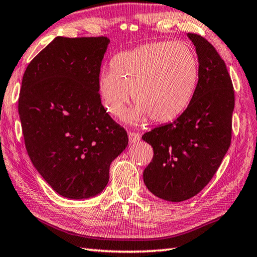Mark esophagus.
Segmentation results:
<instances>
[{
  "mask_svg": "<svg viewBox=\"0 0 257 257\" xmlns=\"http://www.w3.org/2000/svg\"><path fill=\"white\" fill-rule=\"evenodd\" d=\"M128 137H129V143L130 144H136V143H138V141L140 140V135L139 134H137V133H133V132H130L129 134H128Z\"/></svg>",
  "mask_w": 257,
  "mask_h": 257,
  "instance_id": "esophagus-1",
  "label": "esophagus"
}]
</instances>
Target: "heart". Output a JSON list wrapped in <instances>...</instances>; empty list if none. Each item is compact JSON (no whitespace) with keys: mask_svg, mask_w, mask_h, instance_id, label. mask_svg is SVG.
Segmentation results:
<instances>
[{"mask_svg":"<svg viewBox=\"0 0 257 257\" xmlns=\"http://www.w3.org/2000/svg\"><path fill=\"white\" fill-rule=\"evenodd\" d=\"M112 70L98 79L106 110L120 117L134 95L137 102L124 116L129 123L173 121L190 105L199 80V59L184 42H157L117 54Z\"/></svg>","mask_w":257,"mask_h":257,"instance_id":"b5f03b06","label":"heart"}]
</instances>
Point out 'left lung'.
I'll list each match as a JSON object with an SVG mask.
<instances>
[{
  "label": "left lung",
  "instance_id": "1",
  "mask_svg": "<svg viewBox=\"0 0 257 257\" xmlns=\"http://www.w3.org/2000/svg\"><path fill=\"white\" fill-rule=\"evenodd\" d=\"M199 59V80L189 107L173 122L146 133L154 148L144 171L151 193L185 201L211 181L231 145L234 90L224 61L204 37L188 33Z\"/></svg>",
  "mask_w": 257,
  "mask_h": 257
}]
</instances>
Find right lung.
<instances>
[{
	"mask_svg": "<svg viewBox=\"0 0 257 257\" xmlns=\"http://www.w3.org/2000/svg\"><path fill=\"white\" fill-rule=\"evenodd\" d=\"M109 38L58 36L26 67L19 98L25 147L43 179L68 199L99 194L128 145L98 92Z\"/></svg>",
	"mask_w": 257,
	"mask_h": 257,
	"instance_id": "1",
	"label": "right lung"
}]
</instances>
